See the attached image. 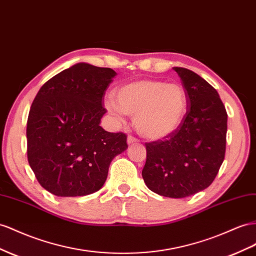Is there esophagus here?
<instances>
[{
  "label": "esophagus",
  "instance_id": "34e87169",
  "mask_svg": "<svg viewBox=\"0 0 256 256\" xmlns=\"http://www.w3.org/2000/svg\"><path fill=\"white\" fill-rule=\"evenodd\" d=\"M127 143H128L129 145H132V144H138V143H139V141H138V140L136 139V138L129 136L127 138Z\"/></svg>",
  "mask_w": 256,
  "mask_h": 256
}]
</instances>
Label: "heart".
Returning <instances> with one entry per match:
<instances>
[{
	"mask_svg": "<svg viewBox=\"0 0 256 256\" xmlns=\"http://www.w3.org/2000/svg\"><path fill=\"white\" fill-rule=\"evenodd\" d=\"M116 101L106 99L104 106L122 122L124 114L134 118L138 132L148 140H162L174 134L188 111V94L178 84L139 80L120 86Z\"/></svg>",
	"mask_w": 256,
	"mask_h": 256,
	"instance_id": "b5f03b06",
	"label": "heart"
}]
</instances>
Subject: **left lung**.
Instances as JSON below:
<instances>
[{"mask_svg":"<svg viewBox=\"0 0 256 256\" xmlns=\"http://www.w3.org/2000/svg\"><path fill=\"white\" fill-rule=\"evenodd\" d=\"M188 94L181 126L162 140L145 143L142 176L156 194L184 198L208 188L225 157L227 113L218 92L198 74L174 68Z\"/></svg>","mask_w":256,"mask_h":256,"instance_id":"1","label":"left lung"}]
</instances>
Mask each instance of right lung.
I'll list each match as a JSON object with an SVG mask.
<instances>
[{
  "instance_id": "right-lung-1",
  "label": "right lung",
  "mask_w": 256,
  "mask_h": 256,
  "mask_svg": "<svg viewBox=\"0 0 256 256\" xmlns=\"http://www.w3.org/2000/svg\"><path fill=\"white\" fill-rule=\"evenodd\" d=\"M116 72L74 64L40 87L26 122L28 162L38 183L59 197L99 190L113 158L128 148L127 136L100 126L102 100Z\"/></svg>"
}]
</instances>
